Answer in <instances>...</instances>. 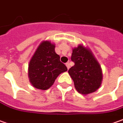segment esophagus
Returning <instances> with one entry per match:
<instances>
[{
  "label": "esophagus",
  "instance_id": "esophagus-1",
  "mask_svg": "<svg viewBox=\"0 0 123 123\" xmlns=\"http://www.w3.org/2000/svg\"><path fill=\"white\" fill-rule=\"evenodd\" d=\"M66 66H67V69H69V68H70V65H69V63L68 62H67L66 63Z\"/></svg>",
  "mask_w": 123,
  "mask_h": 123
}]
</instances>
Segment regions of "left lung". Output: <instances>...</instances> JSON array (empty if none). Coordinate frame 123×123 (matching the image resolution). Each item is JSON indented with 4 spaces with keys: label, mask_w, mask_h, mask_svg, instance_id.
<instances>
[{
    "label": "left lung",
    "mask_w": 123,
    "mask_h": 123,
    "mask_svg": "<svg viewBox=\"0 0 123 123\" xmlns=\"http://www.w3.org/2000/svg\"><path fill=\"white\" fill-rule=\"evenodd\" d=\"M71 61L75 65L68 72L77 91L83 95L96 91L102 83V73L91 51L79 45L73 50Z\"/></svg>",
    "instance_id": "8db88e82"
}]
</instances>
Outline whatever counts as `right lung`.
<instances>
[{
  "label": "right lung",
  "instance_id": "right-lung-1",
  "mask_svg": "<svg viewBox=\"0 0 123 123\" xmlns=\"http://www.w3.org/2000/svg\"><path fill=\"white\" fill-rule=\"evenodd\" d=\"M55 48L49 41L42 42L30 61L28 75L31 83L37 89L48 90L61 73L67 71Z\"/></svg>",
  "mask_w": 123,
  "mask_h": 123
}]
</instances>
